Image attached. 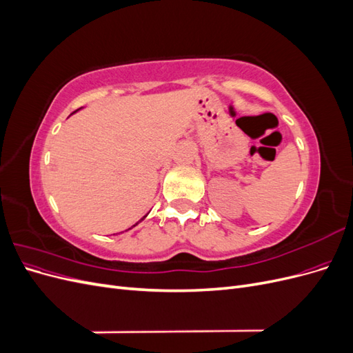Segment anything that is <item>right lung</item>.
Wrapping results in <instances>:
<instances>
[{"label": "right lung", "mask_w": 353, "mask_h": 353, "mask_svg": "<svg viewBox=\"0 0 353 353\" xmlns=\"http://www.w3.org/2000/svg\"><path fill=\"white\" fill-rule=\"evenodd\" d=\"M144 218H145V216H144ZM144 218H141V219H140V222H141ZM137 223H138V222H137ZM137 223H135V225H137ZM135 225H132V227H135ZM130 230H131V228H130Z\"/></svg>", "instance_id": "right-lung-1"}]
</instances>
